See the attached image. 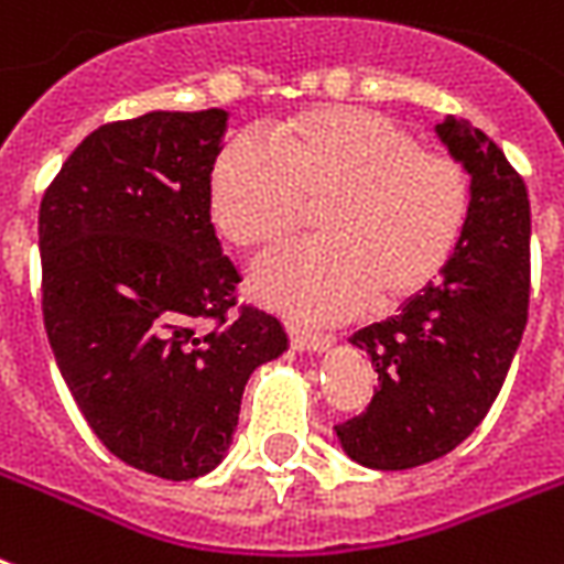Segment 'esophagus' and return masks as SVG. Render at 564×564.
<instances>
[{"mask_svg":"<svg viewBox=\"0 0 564 564\" xmlns=\"http://www.w3.org/2000/svg\"><path fill=\"white\" fill-rule=\"evenodd\" d=\"M290 328L292 346L299 351H328L334 346V337L328 334H316V330L301 328V325H286Z\"/></svg>","mask_w":564,"mask_h":564,"instance_id":"34e87169","label":"esophagus"}]
</instances>
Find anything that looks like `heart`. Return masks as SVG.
Instances as JSON below:
<instances>
[{"mask_svg": "<svg viewBox=\"0 0 564 564\" xmlns=\"http://www.w3.org/2000/svg\"><path fill=\"white\" fill-rule=\"evenodd\" d=\"M263 144L230 141L209 171L218 234L269 251L322 204L316 245L253 269V292L304 319H343L367 301L393 307L441 278L473 209L467 167L416 148L408 129L355 106H316L265 123Z\"/></svg>", "mask_w": 564, "mask_h": 564, "instance_id": "b5f03b06", "label": "heart"}]
</instances>
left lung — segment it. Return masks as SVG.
Segmentation results:
<instances>
[{
	"label": "left lung",
	"instance_id": "8db88e82",
	"mask_svg": "<svg viewBox=\"0 0 564 564\" xmlns=\"http://www.w3.org/2000/svg\"><path fill=\"white\" fill-rule=\"evenodd\" d=\"M437 135L470 174L473 209L441 281L351 346L378 372L364 414L337 425L349 458L408 470L453 453L482 423L521 346L530 311V197L485 132L446 118Z\"/></svg>",
	"mask_w": 564,
	"mask_h": 564
}]
</instances>
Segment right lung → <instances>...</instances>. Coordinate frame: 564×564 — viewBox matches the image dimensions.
Wrapping results in <instances>:
<instances>
[{
    "label": "right lung",
    "mask_w": 564,
    "mask_h": 564,
    "mask_svg": "<svg viewBox=\"0 0 564 564\" xmlns=\"http://www.w3.org/2000/svg\"><path fill=\"white\" fill-rule=\"evenodd\" d=\"M225 109L148 111L94 129L41 200L43 325L94 435L186 482L230 449L248 378L286 351L209 221Z\"/></svg>",
    "instance_id": "obj_1"
}]
</instances>
